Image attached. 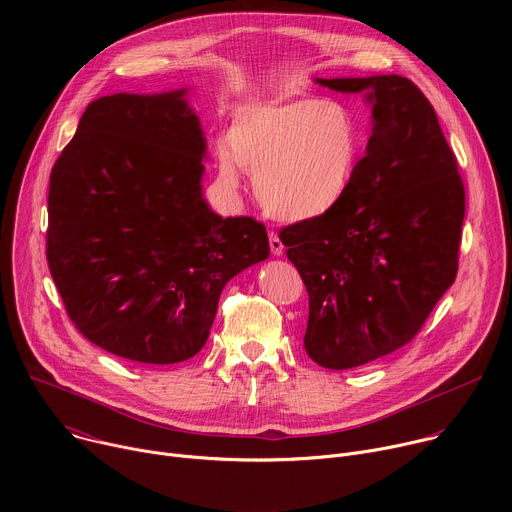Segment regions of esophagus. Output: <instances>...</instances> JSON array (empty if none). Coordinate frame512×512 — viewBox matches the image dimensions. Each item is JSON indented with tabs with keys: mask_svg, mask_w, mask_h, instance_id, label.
<instances>
[{
	"mask_svg": "<svg viewBox=\"0 0 512 512\" xmlns=\"http://www.w3.org/2000/svg\"><path fill=\"white\" fill-rule=\"evenodd\" d=\"M269 249H271V253L273 255H283V243H281V239L275 235V233H269Z\"/></svg>",
	"mask_w": 512,
	"mask_h": 512,
	"instance_id": "1",
	"label": "esophagus"
}]
</instances>
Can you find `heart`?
<instances>
[{"label": "heart", "instance_id": "1", "mask_svg": "<svg viewBox=\"0 0 512 512\" xmlns=\"http://www.w3.org/2000/svg\"><path fill=\"white\" fill-rule=\"evenodd\" d=\"M218 152V178L239 184V166L253 176L265 214L287 223L314 221L346 198L362 160V129L338 101L302 97L241 109Z\"/></svg>", "mask_w": 512, "mask_h": 512}]
</instances>
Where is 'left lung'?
Listing matches in <instances>:
<instances>
[{"label":"left lung","mask_w":512,"mask_h":512,"mask_svg":"<svg viewBox=\"0 0 512 512\" xmlns=\"http://www.w3.org/2000/svg\"><path fill=\"white\" fill-rule=\"evenodd\" d=\"M316 83L364 93L373 107L367 154L340 206L279 231L310 296L306 352L344 371L405 346L454 283L466 194L440 121L409 79Z\"/></svg>","instance_id":"obj_1"}]
</instances>
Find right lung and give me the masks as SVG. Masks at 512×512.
I'll use <instances>...</instances> for the list:
<instances>
[{
	"label": "right lung",
	"instance_id": "right-lung-1",
	"mask_svg": "<svg viewBox=\"0 0 512 512\" xmlns=\"http://www.w3.org/2000/svg\"><path fill=\"white\" fill-rule=\"evenodd\" d=\"M184 97L89 103L50 174L46 259L66 314L143 364L192 358L227 281L269 257L261 223L202 198L206 139Z\"/></svg>",
	"mask_w": 512,
	"mask_h": 512
}]
</instances>
